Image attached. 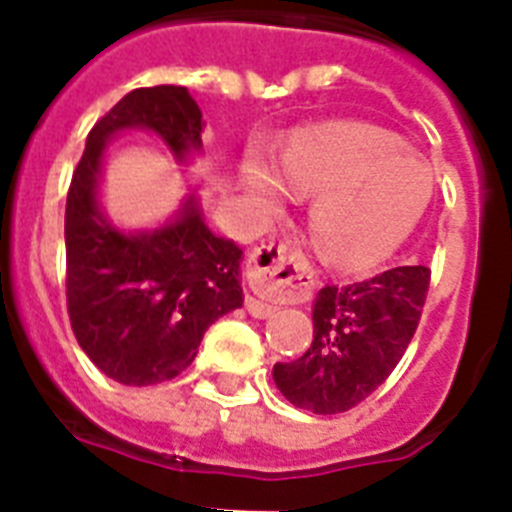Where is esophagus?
Listing matches in <instances>:
<instances>
[{
  "label": "esophagus",
  "instance_id": "1",
  "mask_svg": "<svg viewBox=\"0 0 512 512\" xmlns=\"http://www.w3.org/2000/svg\"><path fill=\"white\" fill-rule=\"evenodd\" d=\"M246 277L253 295L246 297V310L253 318H269L277 302H297L307 295L302 253L292 243H261L251 251Z\"/></svg>",
  "mask_w": 512,
  "mask_h": 512
}]
</instances>
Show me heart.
<instances>
[{
    "label": "heart",
    "instance_id": "obj_1",
    "mask_svg": "<svg viewBox=\"0 0 512 512\" xmlns=\"http://www.w3.org/2000/svg\"><path fill=\"white\" fill-rule=\"evenodd\" d=\"M282 171L264 158L246 164V184L261 202L279 205L295 189L315 197L312 243L325 261L364 269L405 243L431 202L428 166L397 135L361 122H338L297 135Z\"/></svg>",
    "mask_w": 512,
    "mask_h": 512
}]
</instances>
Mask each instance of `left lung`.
I'll return each mask as SVG.
<instances>
[{"label":"left lung","instance_id":"left-lung-1","mask_svg":"<svg viewBox=\"0 0 512 512\" xmlns=\"http://www.w3.org/2000/svg\"><path fill=\"white\" fill-rule=\"evenodd\" d=\"M428 284V266H397L364 282L320 289L312 310V343L300 359L274 364L279 392L318 415L356 408L408 351Z\"/></svg>","mask_w":512,"mask_h":512}]
</instances>
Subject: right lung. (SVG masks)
Returning <instances> with one entry per match:
<instances>
[{
    "instance_id": "obj_1",
    "label": "right lung",
    "mask_w": 512,
    "mask_h": 512,
    "mask_svg": "<svg viewBox=\"0 0 512 512\" xmlns=\"http://www.w3.org/2000/svg\"><path fill=\"white\" fill-rule=\"evenodd\" d=\"M135 125L161 135L179 158L202 146L200 107L174 84L135 89L94 122L66 197V307L99 372L148 387L179 377L205 330L243 305V251L212 235L192 202L156 233L125 235L104 223L97 210L102 146Z\"/></svg>"
}]
</instances>
